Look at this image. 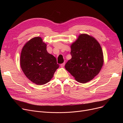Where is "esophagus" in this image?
<instances>
[{
	"mask_svg": "<svg viewBox=\"0 0 123 123\" xmlns=\"http://www.w3.org/2000/svg\"><path fill=\"white\" fill-rule=\"evenodd\" d=\"M65 63H62V64H61V65H60V66H61V67H64V66H65Z\"/></svg>",
	"mask_w": 123,
	"mask_h": 123,
	"instance_id": "obj_1",
	"label": "esophagus"
}]
</instances>
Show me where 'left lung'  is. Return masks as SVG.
<instances>
[{
	"instance_id": "8db88e82",
	"label": "left lung",
	"mask_w": 123,
	"mask_h": 123,
	"mask_svg": "<svg viewBox=\"0 0 123 123\" xmlns=\"http://www.w3.org/2000/svg\"><path fill=\"white\" fill-rule=\"evenodd\" d=\"M70 47L72 58L65 64L66 70L79 83L92 80L99 73L104 64L100 44L93 36L81 34Z\"/></svg>"
}]
</instances>
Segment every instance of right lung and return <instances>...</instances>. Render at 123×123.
<instances>
[{
    "label": "right lung",
    "mask_w": 123,
    "mask_h": 123,
    "mask_svg": "<svg viewBox=\"0 0 123 123\" xmlns=\"http://www.w3.org/2000/svg\"><path fill=\"white\" fill-rule=\"evenodd\" d=\"M47 44L40 37H35L22 48L20 63L25 75L38 85H44L53 78L59 68L56 58L47 51Z\"/></svg>",
    "instance_id": "add662e5"
}]
</instances>
